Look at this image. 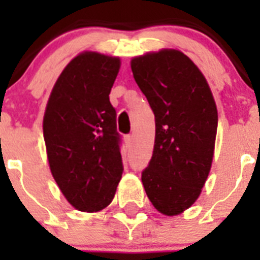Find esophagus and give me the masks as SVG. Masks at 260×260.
Segmentation results:
<instances>
[{"instance_id":"obj_1","label":"esophagus","mask_w":260,"mask_h":260,"mask_svg":"<svg viewBox=\"0 0 260 260\" xmlns=\"http://www.w3.org/2000/svg\"><path fill=\"white\" fill-rule=\"evenodd\" d=\"M123 141H125V143H126V146L127 147H130L132 146V143H133V135H125V137H123Z\"/></svg>"}]
</instances>
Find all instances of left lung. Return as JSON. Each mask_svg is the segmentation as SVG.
Returning a JSON list of instances; mask_svg holds the SVG:
<instances>
[{
  "mask_svg": "<svg viewBox=\"0 0 260 260\" xmlns=\"http://www.w3.org/2000/svg\"><path fill=\"white\" fill-rule=\"evenodd\" d=\"M134 79L155 114V144L142 172L144 190L158 212L174 216L191 206L212 164L217 109L207 80L180 50L132 59Z\"/></svg>",
  "mask_w": 260,
  "mask_h": 260,
  "instance_id": "1",
  "label": "left lung"
}]
</instances>
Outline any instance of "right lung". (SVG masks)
<instances>
[{
  "mask_svg": "<svg viewBox=\"0 0 260 260\" xmlns=\"http://www.w3.org/2000/svg\"><path fill=\"white\" fill-rule=\"evenodd\" d=\"M119 58L82 53L63 69L43 121L48 161L69 203L96 212L112 202L123 172L110 89Z\"/></svg>",
  "mask_w": 260,
  "mask_h": 260,
  "instance_id": "obj_1",
  "label": "right lung"
}]
</instances>
